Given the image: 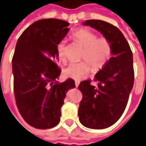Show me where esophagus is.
Listing matches in <instances>:
<instances>
[{"label": "esophagus", "mask_w": 146, "mask_h": 146, "mask_svg": "<svg viewBox=\"0 0 146 146\" xmlns=\"http://www.w3.org/2000/svg\"><path fill=\"white\" fill-rule=\"evenodd\" d=\"M80 84V81H75V86L76 87H78V85H79Z\"/></svg>", "instance_id": "34e87169"}]
</instances>
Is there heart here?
Returning <instances> with one entry per match:
<instances>
[{
    "instance_id": "heart-1",
    "label": "heart",
    "mask_w": 146,
    "mask_h": 146,
    "mask_svg": "<svg viewBox=\"0 0 146 146\" xmlns=\"http://www.w3.org/2000/svg\"><path fill=\"white\" fill-rule=\"evenodd\" d=\"M72 38L84 48L82 59L85 61L69 64L64 69L67 77L82 79L91 72L90 65L94 72H98L106 66L111 58L112 47L108 38H98L96 34L85 28L72 33ZM57 57L61 62L66 61L64 40L60 41L57 45Z\"/></svg>"
}]
</instances>
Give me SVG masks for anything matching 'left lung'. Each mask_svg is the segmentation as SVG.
Masks as SVG:
<instances>
[{
	"label": "left lung",
	"instance_id": "left-lung-1",
	"mask_svg": "<svg viewBox=\"0 0 146 146\" xmlns=\"http://www.w3.org/2000/svg\"><path fill=\"white\" fill-rule=\"evenodd\" d=\"M82 25L98 31L112 47V57L95 74L98 85H92L88 80L78 85L82 93L78 108L80 122L89 129H106L120 119L127 106L134 84L132 52L115 26L100 20H88Z\"/></svg>",
	"mask_w": 146,
	"mask_h": 146
}]
</instances>
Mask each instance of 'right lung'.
Returning <instances> with one entry per match:
<instances>
[{
	"mask_svg": "<svg viewBox=\"0 0 146 146\" xmlns=\"http://www.w3.org/2000/svg\"><path fill=\"white\" fill-rule=\"evenodd\" d=\"M69 23L41 19L20 36L12 58L14 92L21 115L39 129H51L60 121L61 108L68 90L75 88L68 78L59 83L57 45L66 36Z\"/></svg>",
	"mask_w": 146,
	"mask_h": 146,
	"instance_id": "right-lung-1",
	"label": "right lung"
}]
</instances>
